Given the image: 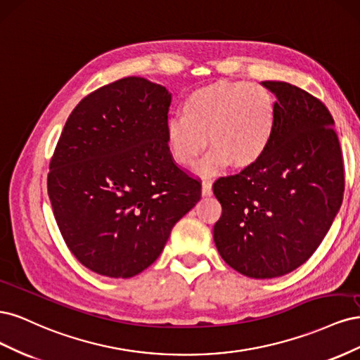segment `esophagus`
<instances>
[{
  "label": "esophagus",
  "mask_w": 360,
  "mask_h": 360,
  "mask_svg": "<svg viewBox=\"0 0 360 360\" xmlns=\"http://www.w3.org/2000/svg\"><path fill=\"white\" fill-rule=\"evenodd\" d=\"M201 192H202V195H210L212 193V181L210 180H204L202 181Z\"/></svg>",
  "instance_id": "34e87169"
}]
</instances>
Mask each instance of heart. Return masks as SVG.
I'll use <instances>...</instances> for the list:
<instances>
[{
    "label": "heart",
    "instance_id": "b5f03b06",
    "mask_svg": "<svg viewBox=\"0 0 360 360\" xmlns=\"http://www.w3.org/2000/svg\"><path fill=\"white\" fill-rule=\"evenodd\" d=\"M181 118L167 124L168 155L181 168H193L210 138L212 153L201 172L226 167L245 169L266 155L276 130V103L264 85L217 81L188 94Z\"/></svg>",
    "mask_w": 360,
    "mask_h": 360
}]
</instances>
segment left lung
Segmentation results:
<instances>
[{
  "mask_svg": "<svg viewBox=\"0 0 360 360\" xmlns=\"http://www.w3.org/2000/svg\"><path fill=\"white\" fill-rule=\"evenodd\" d=\"M276 96V130L266 155L217 179L222 216L213 238L225 263L270 279L302 266L320 246L342 204L344 165L333 118L296 85L264 81Z\"/></svg>",
  "mask_w": 360,
  "mask_h": 360,
  "instance_id": "8db88e82",
  "label": "left lung"
}]
</instances>
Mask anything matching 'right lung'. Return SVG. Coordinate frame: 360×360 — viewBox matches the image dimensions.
Instances as JSON below:
<instances>
[{
  "label": "right lung",
  "mask_w": 360,
  "mask_h": 360,
  "mask_svg": "<svg viewBox=\"0 0 360 360\" xmlns=\"http://www.w3.org/2000/svg\"><path fill=\"white\" fill-rule=\"evenodd\" d=\"M169 105L165 86L129 76L84 97L63 129L48 195L64 242L94 274H141L201 198L168 155Z\"/></svg>",
  "instance_id": "1"
}]
</instances>
